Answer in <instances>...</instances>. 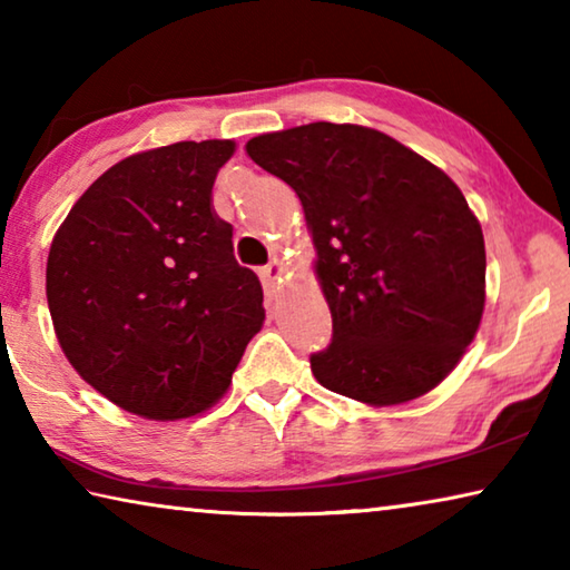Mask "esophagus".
<instances>
[{"label":"esophagus","mask_w":570,"mask_h":570,"mask_svg":"<svg viewBox=\"0 0 570 570\" xmlns=\"http://www.w3.org/2000/svg\"><path fill=\"white\" fill-rule=\"evenodd\" d=\"M258 274H262V282H264L266 286H272V288L282 286V284L286 282V278H288L286 266H284V262H278V258H274V262H268Z\"/></svg>","instance_id":"1"}]
</instances>
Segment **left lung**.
<instances>
[{
    "mask_svg": "<svg viewBox=\"0 0 570 570\" xmlns=\"http://www.w3.org/2000/svg\"><path fill=\"white\" fill-rule=\"evenodd\" d=\"M246 153L302 200L334 324L316 382L370 407L435 390L485 312V238L455 180L352 122L264 132Z\"/></svg>",
    "mask_w": 570,
    "mask_h": 570,
    "instance_id": "1",
    "label": "left lung"
}]
</instances>
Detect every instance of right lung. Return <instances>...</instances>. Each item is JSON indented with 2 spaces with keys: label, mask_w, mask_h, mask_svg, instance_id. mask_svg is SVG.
<instances>
[{
  "label": "right lung",
  "mask_w": 570,
  "mask_h": 570,
  "mask_svg": "<svg viewBox=\"0 0 570 570\" xmlns=\"http://www.w3.org/2000/svg\"><path fill=\"white\" fill-rule=\"evenodd\" d=\"M234 153V140L135 153L77 198L52 238L57 342L92 390L138 417L214 407L264 324L262 284L210 208Z\"/></svg>",
  "instance_id": "1"
}]
</instances>
